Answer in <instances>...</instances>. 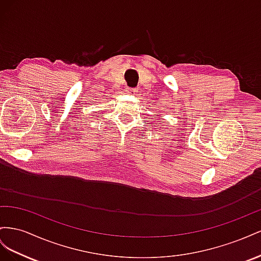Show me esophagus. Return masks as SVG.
Here are the masks:
<instances>
[{"instance_id":"obj_1","label":"esophagus","mask_w":261,"mask_h":261,"mask_svg":"<svg viewBox=\"0 0 261 261\" xmlns=\"http://www.w3.org/2000/svg\"><path fill=\"white\" fill-rule=\"evenodd\" d=\"M137 88H128V93L132 94V95H136L137 94Z\"/></svg>"}]
</instances>
